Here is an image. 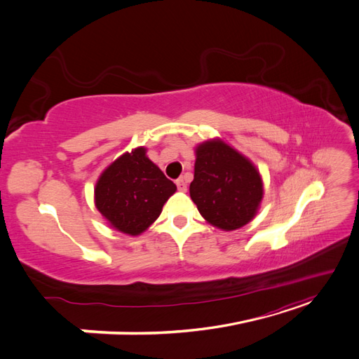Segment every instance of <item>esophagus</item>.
<instances>
[{"label":"esophagus","instance_id":"1","mask_svg":"<svg viewBox=\"0 0 359 359\" xmlns=\"http://www.w3.org/2000/svg\"><path fill=\"white\" fill-rule=\"evenodd\" d=\"M175 182H177V187H178V190H181V191H187V182L184 181V178H178Z\"/></svg>","mask_w":359,"mask_h":359}]
</instances>
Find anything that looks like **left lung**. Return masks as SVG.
Returning <instances> with one entry per match:
<instances>
[{
	"mask_svg": "<svg viewBox=\"0 0 359 359\" xmlns=\"http://www.w3.org/2000/svg\"><path fill=\"white\" fill-rule=\"evenodd\" d=\"M190 198L201 215L222 231H236L255 219L264 199V181L253 161L214 137L194 148Z\"/></svg>",
	"mask_w": 359,
	"mask_h": 359,
	"instance_id": "1",
	"label": "left lung"
}]
</instances>
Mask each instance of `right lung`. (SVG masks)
<instances>
[{"mask_svg":"<svg viewBox=\"0 0 359 359\" xmlns=\"http://www.w3.org/2000/svg\"><path fill=\"white\" fill-rule=\"evenodd\" d=\"M175 191V184L148 158L147 148L137 147L100 173L94 203L112 229L137 236L158 219L163 205Z\"/></svg>","mask_w":359,"mask_h":359,"instance_id":"obj_1","label":"right lung"}]
</instances>
